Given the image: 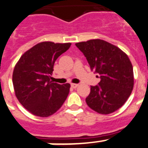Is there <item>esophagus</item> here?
I'll use <instances>...</instances> for the list:
<instances>
[{"mask_svg": "<svg viewBox=\"0 0 148 148\" xmlns=\"http://www.w3.org/2000/svg\"><path fill=\"white\" fill-rule=\"evenodd\" d=\"M71 87H72L73 88H76L78 86V84H76V83H71Z\"/></svg>", "mask_w": 148, "mask_h": 148, "instance_id": "34e87169", "label": "esophagus"}]
</instances>
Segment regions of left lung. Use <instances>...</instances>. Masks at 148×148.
Wrapping results in <instances>:
<instances>
[{
  "mask_svg": "<svg viewBox=\"0 0 148 148\" xmlns=\"http://www.w3.org/2000/svg\"><path fill=\"white\" fill-rule=\"evenodd\" d=\"M86 56L90 68L100 74L97 86H91L87 105L97 113L107 115L121 107L134 86L133 65L129 57L117 46L102 39L75 44Z\"/></svg>",
  "mask_w": 148,
  "mask_h": 148,
  "instance_id": "1",
  "label": "left lung"
}]
</instances>
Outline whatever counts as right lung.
<instances>
[{
    "label": "right lung",
    "instance_id": "obj_1",
    "mask_svg": "<svg viewBox=\"0 0 148 148\" xmlns=\"http://www.w3.org/2000/svg\"><path fill=\"white\" fill-rule=\"evenodd\" d=\"M71 45L40 42L24 53L15 65L12 74L15 96L33 115H52L66 100L71 85L52 83L51 78L55 61Z\"/></svg>",
    "mask_w": 148,
    "mask_h": 148
}]
</instances>
